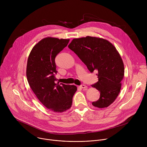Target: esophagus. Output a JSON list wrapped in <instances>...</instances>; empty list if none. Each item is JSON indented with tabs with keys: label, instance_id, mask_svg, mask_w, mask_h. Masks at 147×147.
I'll return each instance as SVG.
<instances>
[{
	"label": "esophagus",
	"instance_id": "obj_1",
	"mask_svg": "<svg viewBox=\"0 0 147 147\" xmlns=\"http://www.w3.org/2000/svg\"><path fill=\"white\" fill-rule=\"evenodd\" d=\"M80 87L81 88H82V89H86V88H87V87L86 85H84V84H81V85L80 86Z\"/></svg>",
	"mask_w": 147,
	"mask_h": 147
}]
</instances>
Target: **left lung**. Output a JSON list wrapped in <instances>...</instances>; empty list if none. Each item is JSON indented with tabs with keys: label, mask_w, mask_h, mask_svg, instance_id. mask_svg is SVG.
I'll return each instance as SVG.
<instances>
[{
	"label": "left lung",
	"mask_w": 147,
	"mask_h": 147,
	"mask_svg": "<svg viewBox=\"0 0 147 147\" xmlns=\"http://www.w3.org/2000/svg\"><path fill=\"white\" fill-rule=\"evenodd\" d=\"M91 73L96 71L98 81L91 86L100 92L92 104L95 107H109L118 96L123 78V60L116 48L107 40L92 36L74 39L68 46Z\"/></svg>",
	"instance_id": "obj_1"
}]
</instances>
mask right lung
<instances>
[{
    "instance_id": "right-lung-1",
    "label": "right lung",
    "mask_w": 147,
    "mask_h": 147,
    "mask_svg": "<svg viewBox=\"0 0 147 147\" xmlns=\"http://www.w3.org/2000/svg\"><path fill=\"white\" fill-rule=\"evenodd\" d=\"M70 39L48 37L36 44L29 55L26 75L36 96L48 109L63 112L70 108L77 91L74 85L56 83L55 57L69 44Z\"/></svg>"
}]
</instances>
